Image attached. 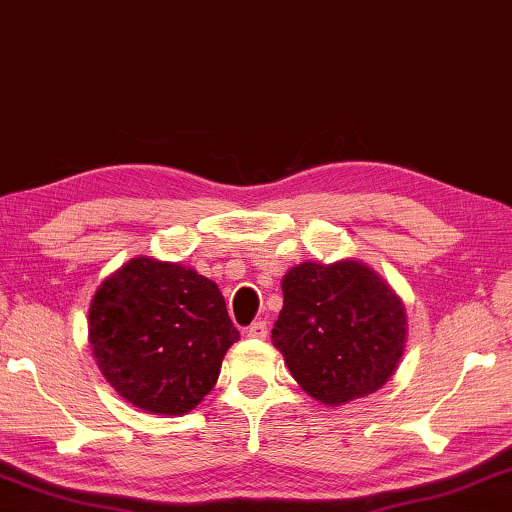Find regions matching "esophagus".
I'll list each match as a JSON object with an SVG mask.
<instances>
[{
	"mask_svg": "<svg viewBox=\"0 0 512 512\" xmlns=\"http://www.w3.org/2000/svg\"><path fill=\"white\" fill-rule=\"evenodd\" d=\"M246 336H250V339H266V336H268L266 320H255L253 325H248L246 327Z\"/></svg>",
	"mask_w": 512,
	"mask_h": 512,
	"instance_id": "34e87169",
	"label": "esophagus"
}]
</instances>
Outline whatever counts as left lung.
I'll list each match as a JSON object with an SVG mask.
<instances>
[{"mask_svg": "<svg viewBox=\"0 0 512 512\" xmlns=\"http://www.w3.org/2000/svg\"><path fill=\"white\" fill-rule=\"evenodd\" d=\"M282 293L271 339L314 400L339 406L393 377L406 343V311L366 264L302 262L284 275Z\"/></svg>", "mask_w": 512, "mask_h": 512, "instance_id": "obj_1", "label": "left lung"}]
</instances>
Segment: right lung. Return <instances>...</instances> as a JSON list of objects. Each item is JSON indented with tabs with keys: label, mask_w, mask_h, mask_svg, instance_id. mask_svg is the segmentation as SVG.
<instances>
[{
	"label": "right lung",
	"mask_w": 512,
	"mask_h": 512,
	"mask_svg": "<svg viewBox=\"0 0 512 512\" xmlns=\"http://www.w3.org/2000/svg\"><path fill=\"white\" fill-rule=\"evenodd\" d=\"M235 341L239 332L219 287L180 264L135 257L90 305V345L103 377L149 413L196 409Z\"/></svg>",
	"instance_id": "1"
}]
</instances>
